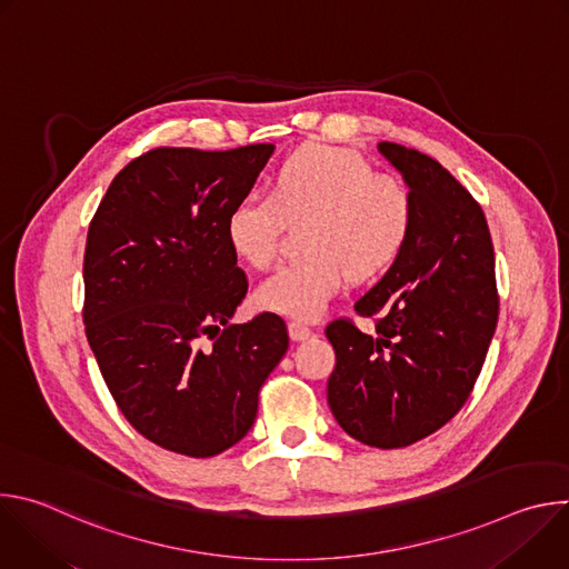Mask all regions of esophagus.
Masks as SVG:
<instances>
[{"mask_svg":"<svg viewBox=\"0 0 569 569\" xmlns=\"http://www.w3.org/2000/svg\"><path fill=\"white\" fill-rule=\"evenodd\" d=\"M288 336H290L292 342H303V340H308L312 336V331L308 327H303V323H299V321H290L288 323Z\"/></svg>","mask_w":569,"mask_h":569,"instance_id":"esophagus-1","label":"esophagus"}]
</instances>
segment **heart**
Returning <instances> with one entry per match:
<instances>
[{
    "label": "heart",
    "mask_w": 569,
    "mask_h": 569,
    "mask_svg": "<svg viewBox=\"0 0 569 569\" xmlns=\"http://www.w3.org/2000/svg\"><path fill=\"white\" fill-rule=\"evenodd\" d=\"M306 220L295 261L268 277L257 299L263 308L312 321L347 277L367 281L400 252L412 224L408 187L376 176L369 161L333 146H303L272 176L270 193H246L227 213L231 250L252 268H268L286 220Z\"/></svg>",
    "instance_id": "heart-1"
}]
</instances>
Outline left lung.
<instances>
[{
  "mask_svg": "<svg viewBox=\"0 0 569 569\" xmlns=\"http://www.w3.org/2000/svg\"><path fill=\"white\" fill-rule=\"evenodd\" d=\"M412 198V224L385 277L356 303L376 333L336 319L327 398L340 428L373 448H405L446 426L470 396L498 323L489 224L437 159L380 141Z\"/></svg>",
  "mask_w": 569,
  "mask_h": 569,
  "instance_id": "8db88e82",
  "label": "left lung"
}]
</instances>
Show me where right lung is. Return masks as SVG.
Here are the masks:
<instances>
[{"label":"right lung","mask_w":569,"mask_h":569,"mask_svg":"<svg viewBox=\"0 0 569 569\" xmlns=\"http://www.w3.org/2000/svg\"><path fill=\"white\" fill-rule=\"evenodd\" d=\"M272 143L154 148L112 180L88 231L86 333L119 410L148 441L213 457L250 432L288 351L279 315L231 323L248 277L224 222Z\"/></svg>","instance_id":"add662e5"}]
</instances>
